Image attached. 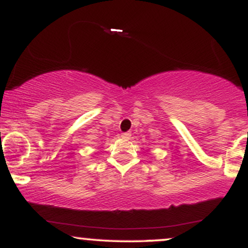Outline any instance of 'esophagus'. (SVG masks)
I'll use <instances>...</instances> for the list:
<instances>
[{"label": "esophagus", "mask_w": 248, "mask_h": 248, "mask_svg": "<svg viewBox=\"0 0 248 248\" xmlns=\"http://www.w3.org/2000/svg\"><path fill=\"white\" fill-rule=\"evenodd\" d=\"M130 136H132V134H130V132L124 133V134H122V135H121L122 139H124V140H129Z\"/></svg>", "instance_id": "1"}]
</instances>
